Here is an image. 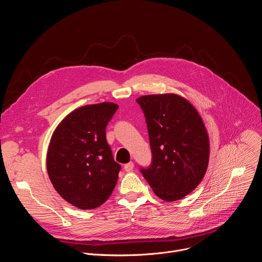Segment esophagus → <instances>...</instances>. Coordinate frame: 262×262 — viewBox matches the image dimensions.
Listing matches in <instances>:
<instances>
[{
	"instance_id": "1",
	"label": "esophagus",
	"mask_w": 262,
	"mask_h": 262,
	"mask_svg": "<svg viewBox=\"0 0 262 262\" xmlns=\"http://www.w3.org/2000/svg\"><path fill=\"white\" fill-rule=\"evenodd\" d=\"M133 168H134V163H133V162H129V163H127V164L124 165V169H125L127 172L132 171Z\"/></svg>"
}]
</instances>
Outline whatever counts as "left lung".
Segmentation results:
<instances>
[{
	"instance_id": "obj_1",
	"label": "left lung",
	"mask_w": 262,
	"mask_h": 262,
	"mask_svg": "<svg viewBox=\"0 0 262 262\" xmlns=\"http://www.w3.org/2000/svg\"><path fill=\"white\" fill-rule=\"evenodd\" d=\"M148 132L151 162L139 170L155 194L166 201L182 199L202 181L210 156L204 124L186 99L174 94L136 100Z\"/></svg>"
}]
</instances>
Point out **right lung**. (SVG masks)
Returning a JSON list of instances; mask_svg holds the SVG:
<instances>
[{"label": "right lung", "instance_id": "add662e5", "mask_svg": "<svg viewBox=\"0 0 262 262\" xmlns=\"http://www.w3.org/2000/svg\"><path fill=\"white\" fill-rule=\"evenodd\" d=\"M119 106L104 102L79 107L52 134L46 166L51 184L72 205L92 210L113 193L121 165L106 140V126Z\"/></svg>", "mask_w": 262, "mask_h": 262}]
</instances>
